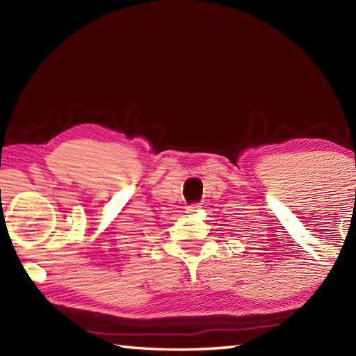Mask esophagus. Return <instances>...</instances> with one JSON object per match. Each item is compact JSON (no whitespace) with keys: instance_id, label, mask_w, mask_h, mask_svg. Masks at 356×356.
Listing matches in <instances>:
<instances>
[{"instance_id":"esophagus-1","label":"esophagus","mask_w":356,"mask_h":356,"mask_svg":"<svg viewBox=\"0 0 356 356\" xmlns=\"http://www.w3.org/2000/svg\"><path fill=\"white\" fill-rule=\"evenodd\" d=\"M200 208V203H193V205L188 207V211H190V213H195V211H199Z\"/></svg>"}]
</instances>
